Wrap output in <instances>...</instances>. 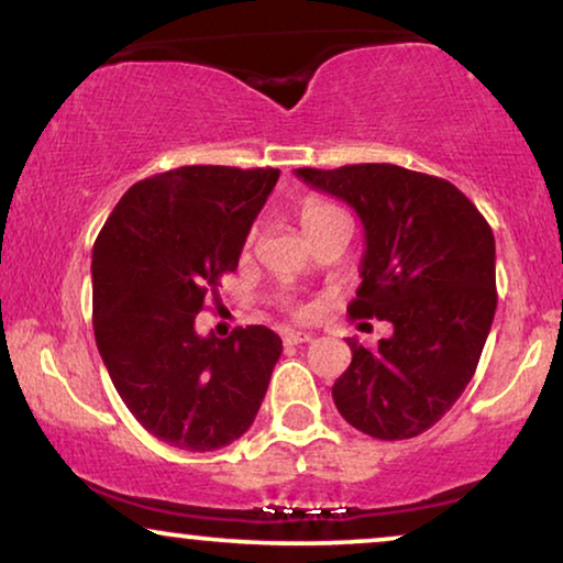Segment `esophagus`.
I'll return each instance as SVG.
<instances>
[{
  "instance_id": "1",
  "label": "esophagus",
  "mask_w": 563,
  "mask_h": 563,
  "mask_svg": "<svg viewBox=\"0 0 563 563\" xmlns=\"http://www.w3.org/2000/svg\"><path fill=\"white\" fill-rule=\"evenodd\" d=\"M284 343L287 345H299V343H310L312 335L310 333H299V330H284Z\"/></svg>"
}]
</instances>
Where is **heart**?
I'll use <instances>...</instances> for the list:
<instances>
[{"label":"heart","instance_id":"1","mask_svg":"<svg viewBox=\"0 0 563 563\" xmlns=\"http://www.w3.org/2000/svg\"><path fill=\"white\" fill-rule=\"evenodd\" d=\"M341 210H335L333 205L320 202V199H307V202L299 207V222H302L305 233H312L314 228H320L328 218H333Z\"/></svg>","mask_w":563,"mask_h":563}]
</instances>
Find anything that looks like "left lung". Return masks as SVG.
Masks as SVG:
<instances>
[{
  "mask_svg": "<svg viewBox=\"0 0 563 563\" xmlns=\"http://www.w3.org/2000/svg\"><path fill=\"white\" fill-rule=\"evenodd\" d=\"M295 174L356 210L366 249L349 314L395 328L374 351L349 338L351 366L333 384L338 412L379 441L426 433L472 382L495 320L492 228L451 181L402 166Z\"/></svg>",
  "mask_w": 563,
  "mask_h": 563,
  "instance_id": "1",
  "label": "left lung"
}]
</instances>
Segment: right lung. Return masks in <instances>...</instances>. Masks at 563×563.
Segmentation results:
<instances>
[{"label": "right lung", "mask_w": 563, "mask_h": 563, "mask_svg": "<svg viewBox=\"0 0 563 563\" xmlns=\"http://www.w3.org/2000/svg\"><path fill=\"white\" fill-rule=\"evenodd\" d=\"M279 168L181 166L130 187L91 251L95 338L133 418L174 449L214 451L253 426L282 338L199 335L197 312L235 272Z\"/></svg>", "instance_id": "add662e5"}]
</instances>
